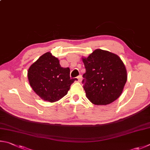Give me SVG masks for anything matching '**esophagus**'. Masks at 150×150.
<instances>
[{"instance_id":"obj_1","label":"esophagus","mask_w":150,"mask_h":150,"mask_svg":"<svg viewBox=\"0 0 150 150\" xmlns=\"http://www.w3.org/2000/svg\"><path fill=\"white\" fill-rule=\"evenodd\" d=\"M82 76H81V75H80L79 76H78V77H77L78 82H82Z\"/></svg>"}]
</instances>
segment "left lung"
<instances>
[{"label": "left lung", "mask_w": 150, "mask_h": 150, "mask_svg": "<svg viewBox=\"0 0 150 150\" xmlns=\"http://www.w3.org/2000/svg\"><path fill=\"white\" fill-rule=\"evenodd\" d=\"M86 68L83 89L94 105H106L119 98L127 80V72L117 54L96 49L87 58L82 57Z\"/></svg>", "instance_id": "1"}]
</instances>
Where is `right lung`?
<instances>
[{
	"label": "right lung",
	"mask_w": 150,
	"mask_h": 150,
	"mask_svg": "<svg viewBox=\"0 0 150 150\" xmlns=\"http://www.w3.org/2000/svg\"><path fill=\"white\" fill-rule=\"evenodd\" d=\"M70 68H63L59 60L50 52L39 58L28 71L30 85L43 101H57L68 93L76 78L70 79Z\"/></svg>",
	"instance_id": "add662e5"
}]
</instances>
